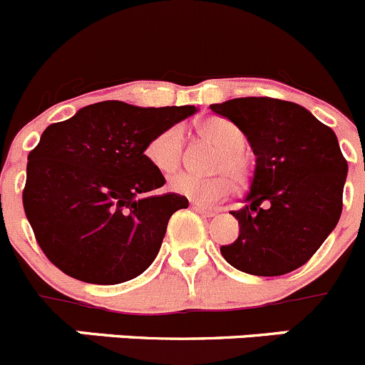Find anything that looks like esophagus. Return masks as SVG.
Listing matches in <instances>:
<instances>
[{"label":"esophagus","mask_w":365,"mask_h":365,"mask_svg":"<svg viewBox=\"0 0 365 365\" xmlns=\"http://www.w3.org/2000/svg\"><path fill=\"white\" fill-rule=\"evenodd\" d=\"M192 209L196 210V212H198V214H202L203 217H212V216H216V210L207 209V207L200 205V203H192Z\"/></svg>","instance_id":"34e87169"}]
</instances>
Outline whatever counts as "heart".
I'll return each instance as SVG.
<instances>
[{
    "instance_id": "1",
    "label": "heart",
    "mask_w": 365,
    "mask_h": 365,
    "mask_svg": "<svg viewBox=\"0 0 365 365\" xmlns=\"http://www.w3.org/2000/svg\"><path fill=\"white\" fill-rule=\"evenodd\" d=\"M200 135L217 145V153L212 160V171H220L212 176H194L182 173L171 178L169 189L185 196L200 205H212L236 187H245L250 180V158L245 153L247 136L234 122L223 117H210L196 125ZM185 149V138L180 125H169L156 133L145 144V160L160 175H171L180 167ZM235 182H232V180Z\"/></svg>"
}]
</instances>
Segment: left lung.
<instances>
[{
  "mask_svg": "<svg viewBox=\"0 0 365 365\" xmlns=\"http://www.w3.org/2000/svg\"><path fill=\"white\" fill-rule=\"evenodd\" d=\"M210 110L232 120L257 156L247 205L230 212L240 237L221 255L261 277L297 270L342 214L347 162L335 133L302 106L272 97L232 98Z\"/></svg>",
  "mask_w": 365,
  "mask_h": 365,
  "instance_id": "1",
  "label": "left lung"
}]
</instances>
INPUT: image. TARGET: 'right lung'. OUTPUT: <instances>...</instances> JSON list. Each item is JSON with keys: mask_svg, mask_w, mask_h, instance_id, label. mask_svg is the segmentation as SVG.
<instances>
[{"mask_svg": "<svg viewBox=\"0 0 365 365\" xmlns=\"http://www.w3.org/2000/svg\"><path fill=\"white\" fill-rule=\"evenodd\" d=\"M194 111L104 101L44 129L29 155L23 207L50 263L91 284H118L148 270L167 221L189 200L151 196L165 178L145 160V144Z\"/></svg>", "mask_w": 365, "mask_h": 365, "instance_id": "1", "label": "right lung"}]
</instances>
